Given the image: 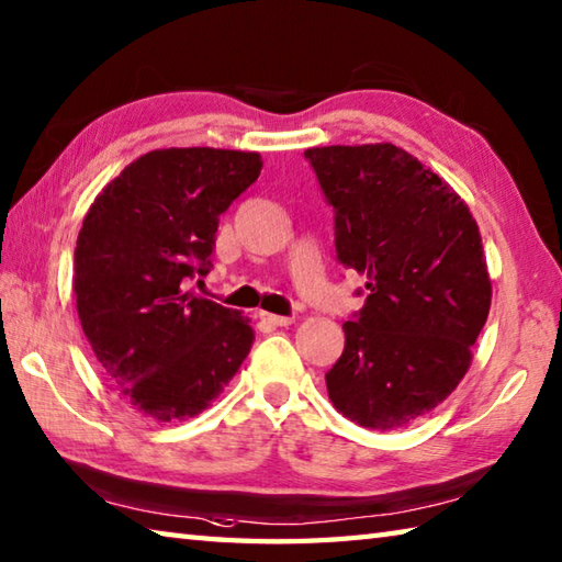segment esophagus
I'll return each mask as SVG.
<instances>
[{"mask_svg":"<svg viewBox=\"0 0 562 562\" xmlns=\"http://www.w3.org/2000/svg\"><path fill=\"white\" fill-rule=\"evenodd\" d=\"M259 317H261V323H267V325H271V327H285V325H291V323H293V317H285V315L259 313Z\"/></svg>","mask_w":562,"mask_h":562,"instance_id":"1","label":"esophagus"}]
</instances>
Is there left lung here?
I'll return each mask as SVG.
<instances>
[{
  "instance_id": "1",
  "label": "left lung",
  "mask_w": 562,
  "mask_h": 562,
  "mask_svg": "<svg viewBox=\"0 0 562 562\" xmlns=\"http://www.w3.org/2000/svg\"><path fill=\"white\" fill-rule=\"evenodd\" d=\"M335 210V251L367 283L325 374L333 406L357 426L401 428L446 401L472 362L492 281L470 207L394 144L305 151Z\"/></svg>"
}]
</instances>
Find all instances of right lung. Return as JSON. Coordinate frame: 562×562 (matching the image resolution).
I'll return each mask as SVG.
<instances>
[{
  "mask_svg": "<svg viewBox=\"0 0 562 562\" xmlns=\"http://www.w3.org/2000/svg\"><path fill=\"white\" fill-rule=\"evenodd\" d=\"M261 166L257 151L156 149L82 220L72 277L82 333L112 384L158 423L205 411L249 355V317L186 285L213 267L220 215Z\"/></svg>",
  "mask_w": 562,
  "mask_h": 562,
  "instance_id": "1",
  "label": "right lung"
}]
</instances>
